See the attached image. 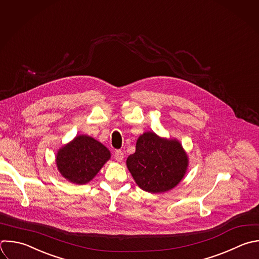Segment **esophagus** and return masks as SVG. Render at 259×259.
I'll return each mask as SVG.
<instances>
[{
  "mask_svg": "<svg viewBox=\"0 0 259 259\" xmlns=\"http://www.w3.org/2000/svg\"><path fill=\"white\" fill-rule=\"evenodd\" d=\"M123 152L120 151V150H116L114 152V159L117 161V162H121L123 160Z\"/></svg>",
  "mask_w": 259,
  "mask_h": 259,
  "instance_id": "34e87169",
  "label": "esophagus"
}]
</instances>
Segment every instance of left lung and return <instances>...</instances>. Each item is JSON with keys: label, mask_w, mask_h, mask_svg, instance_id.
Masks as SVG:
<instances>
[{"label": "left lung", "mask_w": 259, "mask_h": 259, "mask_svg": "<svg viewBox=\"0 0 259 259\" xmlns=\"http://www.w3.org/2000/svg\"><path fill=\"white\" fill-rule=\"evenodd\" d=\"M188 156L176 139L161 138L154 132L139 137L136 152L126 159V167L140 188L151 193L171 190L183 179Z\"/></svg>", "instance_id": "obj_1"}]
</instances>
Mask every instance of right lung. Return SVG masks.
<instances>
[{"label":"right lung","mask_w":259,"mask_h":259,"mask_svg":"<svg viewBox=\"0 0 259 259\" xmlns=\"http://www.w3.org/2000/svg\"><path fill=\"white\" fill-rule=\"evenodd\" d=\"M110 151L87 135H78L59 149L56 164L61 175L74 184L90 182L110 159Z\"/></svg>","instance_id":"1"}]
</instances>
